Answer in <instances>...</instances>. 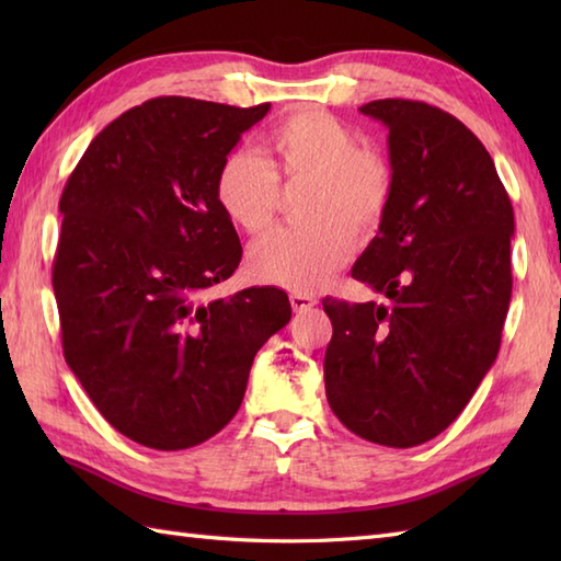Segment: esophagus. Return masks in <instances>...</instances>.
Wrapping results in <instances>:
<instances>
[{
  "instance_id": "esophagus-1",
  "label": "esophagus",
  "mask_w": 561,
  "mask_h": 561,
  "mask_svg": "<svg viewBox=\"0 0 561 561\" xmlns=\"http://www.w3.org/2000/svg\"><path fill=\"white\" fill-rule=\"evenodd\" d=\"M291 306H294V311H308V308H313L318 301H316V296L313 294H304V291H294L291 296Z\"/></svg>"
}]
</instances>
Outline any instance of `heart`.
Segmentation results:
<instances>
[{"label": "heart", "mask_w": 561, "mask_h": 561, "mask_svg": "<svg viewBox=\"0 0 561 561\" xmlns=\"http://www.w3.org/2000/svg\"><path fill=\"white\" fill-rule=\"evenodd\" d=\"M260 153L231 151L214 178V197L231 224L262 233L277 214L284 181L306 185L296 205L304 224L277 229L253 245L250 267L260 279L311 291L354 253V234L371 236L392 197V171L354 129L320 108H301L274 123Z\"/></svg>", "instance_id": "obj_1"}]
</instances>
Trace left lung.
I'll return each instance as SVG.
<instances>
[{
  "instance_id": "1",
  "label": "left lung",
  "mask_w": 561,
  "mask_h": 561,
  "mask_svg": "<svg viewBox=\"0 0 561 561\" xmlns=\"http://www.w3.org/2000/svg\"><path fill=\"white\" fill-rule=\"evenodd\" d=\"M359 111L388 127L392 197L352 277L390 304L323 299L325 392L356 436L412 448L456 420L496 359L514 207L458 117L408 99Z\"/></svg>"
}]
</instances>
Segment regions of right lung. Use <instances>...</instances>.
I'll return each mask as SVG.
<instances>
[{"label": "right lung", "mask_w": 561, "mask_h": 561, "mask_svg": "<svg viewBox=\"0 0 561 561\" xmlns=\"http://www.w3.org/2000/svg\"><path fill=\"white\" fill-rule=\"evenodd\" d=\"M267 111L145 101L93 137L59 197L65 359L105 422L147 448L183 450L221 432L257 350L291 318L274 287L202 301L243 253L214 178Z\"/></svg>", "instance_id": "1"}]
</instances>
